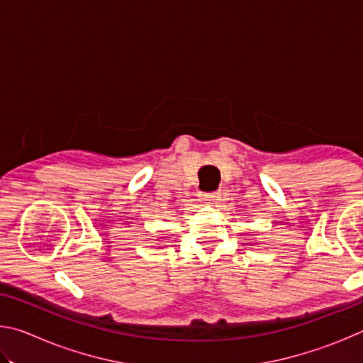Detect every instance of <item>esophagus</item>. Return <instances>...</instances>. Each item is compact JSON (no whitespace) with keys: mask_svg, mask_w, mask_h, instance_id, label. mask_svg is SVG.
<instances>
[{"mask_svg":"<svg viewBox=\"0 0 363 363\" xmlns=\"http://www.w3.org/2000/svg\"><path fill=\"white\" fill-rule=\"evenodd\" d=\"M219 194L218 192H211V194H200V200L205 201L208 205H216L219 201Z\"/></svg>","mask_w":363,"mask_h":363,"instance_id":"esophagus-1","label":"esophagus"}]
</instances>
